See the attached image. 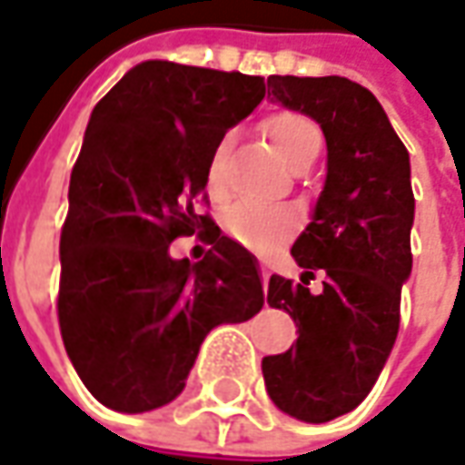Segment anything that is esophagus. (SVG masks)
Listing matches in <instances>:
<instances>
[{
	"instance_id": "34e87169",
	"label": "esophagus",
	"mask_w": 465,
	"mask_h": 465,
	"mask_svg": "<svg viewBox=\"0 0 465 465\" xmlns=\"http://www.w3.org/2000/svg\"><path fill=\"white\" fill-rule=\"evenodd\" d=\"M261 282H263V289L269 286V271L266 269H261Z\"/></svg>"
}]
</instances>
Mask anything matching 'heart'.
<instances>
[{"instance_id": "1", "label": "heart", "mask_w": 465, "mask_h": 465, "mask_svg": "<svg viewBox=\"0 0 465 465\" xmlns=\"http://www.w3.org/2000/svg\"><path fill=\"white\" fill-rule=\"evenodd\" d=\"M266 135L273 143V148L279 153L286 166L292 171H302L312 163L317 153L322 148V133L320 127L302 112L294 109H282L276 114H271L263 123ZM232 138H223L214 151L210 153L207 171H204V182L214 199H223L227 192L225 183V166L227 153H230ZM225 230L230 238H235L240 245L251 248V251H271L276 248L282 240H286L297 230V214L283 207H255V204H235L225 214Z\"/></svg>"}]
</instances>
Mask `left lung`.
Listing matches in <instances>:
<instances>
[{"instance_id":"left-lung-1","label":"left lung","mask_w":465,"mask_h":465,"mask_svg":"<svg viewBox=\"0 0 465 465\" xmlns=\"http://www.w3.org/2000/svg\"><path fill=\"white\" fill-rule=\"evenodd\" d=\"M269 94L320 123L327 182L292 255L302 283L273 273L266 302L297 322V342L266 356L263 381L282 412L327 422L369 397L400 332L412 271L410 153L366 86L342 76H271ZM322 270L323 292L306 286Z\"/></svg>"}]
</instances>
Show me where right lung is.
<instances>
[{"label": "right lung", "mask_w": 465, "mask_h": 465, "mask_svg": "<svg viewBox=\"0 0 465 465\" xmlns=\"http://www.w3.org/2000/svg\"><path fill=\"white\" fill-rule=\"evenodd\" d=\"M266 96L263 76L145 61L99 99L68 183L58 325L84 386L109 410L182 394L212 327L263 307L255 258L196 202L214 145ZM197 232L199 264L167 245Z\"/></svg>", "instance_id": "right-lung-1"}]
</instances>
